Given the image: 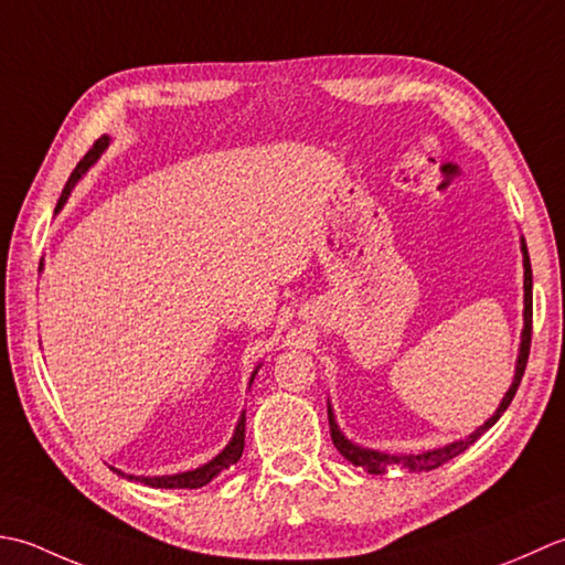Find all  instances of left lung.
<instances>
[{
	"instance_id": "left-lung-1",
	"label": "left lung",
	"mask_w": 565,
	"mask_h": 565,
	"mask_svg": "<svg viewBox=\"0 0 565 565\" xmlns=\"http://www.w3.org/2000/svg\"><path fill=\"white\" fill-rule=\"evenodd\" d=\"M522 244V263H524V329H522V343H520V355H516V365H514V377H512V385L508 393H504L500 407L494 409L492 417L482 424V427H478L476 431H470L468 436H463V439H456L451 444H444V446H436V448H429V451H422V454H402V456H395V454H383V451H375V448H363L359 444H353L351 439H347V434H343L339 429L337 424V417H333V409H331V402L327 405L329 409V429H331V439H333V446L339 448V454L351 460L353 466H361L365 468L367 473L373 476H383L387 473L390 468L397 466V468H405L409 470V473H424V470H434L444 466L446 460L456 458L458 454H463L468 446H473L482 434H486L494 422H498L502 417V412L510 407V402L516 393V387H520L522 383V375H524V367H526V359H529V343H532V263H529V250H526V244L524 238L520 241Z\"/></svg>"
}]
</instances>
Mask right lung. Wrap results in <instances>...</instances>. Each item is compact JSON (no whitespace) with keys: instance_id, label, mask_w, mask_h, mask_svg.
Returning a JSON list of instances; mask_svg holds the SVG:
<instances>
[{"instance_id":"right-lung-1","label":"right lung","mask_w":565,"mask_h":565,"mask_svg":"<svg viewBox=\"0 0 565 565\" xmlns=\"http://www.w3.org/2000/svg\"><path fill=\"white\" fill-rule=\"evenodd\" d=\"M109 141H111L109 136H102L99 141L89 148V153H87L83 160H79L77 168L73 170L71 180H67V185H65V190H63V194H61V200H57L55 212L63 210V204L67 202V198H71V192H73V188L77 185V180L83 178L85 172L97 163L99 156L107 151ZM39 270H43V263H41ZM258 367H260V365H256V371L250 373L248 387H250V383H253V377H256ZM244 439H246V409L241 412V417H238V422H236V429H234L232 441H228V444L222 448V451H218V454L210 460V463H204V466L194 468V470H185V473H175V476H129V473H121V470H117V468H111V470H117V473H119L121 478L143 482V486H148V488H166V490L185 488V490H198V488L206 486V482H212L218 473H224V470H228V468H232V466L236 463V460L241 458V454H244Z\"/></svg>"}]
</instances>
